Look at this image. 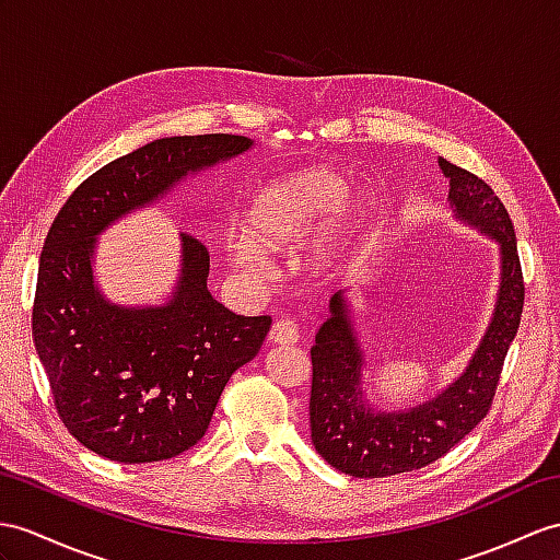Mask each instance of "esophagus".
Instances as JSON below:
<instances>
[{
  "label": "esophagus",
  "mask_w": 560,
  "mask_h": 560,
  "mask_svg": "<svg viewBox=\"0 0 560 560\" xmlns=\"http://www.w3.org/2000/svg\"><path fill=\"white\" fill-rule=\"evenodd\" d=\"M268 339L272 345L292 347V345H296V339H299V327H296L294 320H278L276 325L270 327Z\"/></svg>",
  "instance_id": "34e87169"
}]
</instances>
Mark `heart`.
Returning a JSON list of instances; mask_svg holds the SVG:
<instances>
[{"label":"heart","mask_w":560,"mask_h":560,"mask_svg":"<svg viewBox=\"0 0 560 560\" xmlns=\"http://www.w3.org/2000/svg\"><path fill=\"white\" fill-rule=\"evenodd\" d=\"M375 215V197L363 187L349 189V177L335 166H306L270 177L256 187L240 213L242 237L225 242L230 264L252 278L266 276L264 252L308 244L313 268L342 261Z\"/></svg>","instance_id":"obj_1"}]
</instances>
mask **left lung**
Returning a JSON list of instances; mask_svg holds the SVG:
<instances>
[{
  "label": "left lung",
  "instance_id": "8db88e82",
  "mask_svg": "<svg viewBox=\"0 0 560 560\" xmlns=\"http://www.w3.org/2000/svg\"><path fill=\"white\" fill-rule=\"evenodd\" d=\"M448 180V209L499 249L494 308L475 351L452 383L406 408H383L368 399V368L351 290L330 296L327 318L311 347V440L332 468L353 477H387L418 470L442 458L492 406L503 359L521 325L523 272L506 207L480 177L440 156Z\"/></svg>",
  "mask_w": 560,
  "mask_h": 560
}]
</instances>
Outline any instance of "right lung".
Instances as JSON below:
<instances>
[{"mask_svg": "<svg viewBox=\"0 0 560 560\" xmlns=\"http://www.w3.org/2000/svg\"><path fill=\"white\" fill-rule=\"evenodd\" d=\"M252 149L242 135L154 140L88 177L54 218L33 337L63 425L90 452L118 463L187 452L207 432L230 375L261 349L270 318L215 302L209 252L192 235L180 233V270L156 304L114 302L94 266L108 228Z\"/></svg>", "mask_w": 560, "mask_h": 560, "instance_id": "obj_1", "label": "right lung"}]
</instances>
